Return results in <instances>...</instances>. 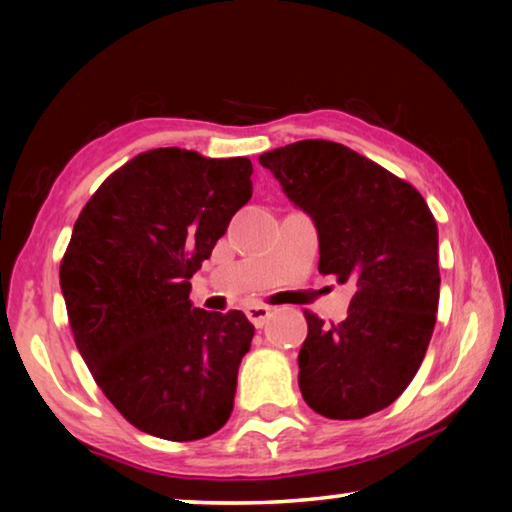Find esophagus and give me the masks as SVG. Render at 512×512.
Listing matches in <instances>:
<instances>
[{
  "label": "esophagus",
  "instance_id": "esophagus-1",
  "mask_svg": "<svg viewBox=\"0 0 512 512\" xmlns=\"http://www.w3.org/2000/svg\"><path fill=\"white\" fill-rule=\"evenodd\" d=\"M246 316L255 327H264L266 320L273 316V309L266 305H250V307H246Z\"/></svg>",
  "mask_w": 512,
  "mask_h": 512
}]
</instances>
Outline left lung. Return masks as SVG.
Here are the masks:
<instances>
[{"instance_id":"obj_1","label":"left lung","mask_w":512,"mask_h":512,"mask_svg":"<svg viewBox=\"0 0 512 512\" xmlns=\"http://www.w3.org/2000/svg\"><path fill=\"white\" fill-rule=\"evenodd\" d=\"M318 230V271L352 282L348 318L305 314L298 354L305 402L332 420H359L411 384L436 325L438 228L415 187L348 146L302 140L259 155Z\"/></svg>"}]
</instances>
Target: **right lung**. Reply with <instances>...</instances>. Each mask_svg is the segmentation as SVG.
<instances>
[{"mask_svg":"<svg viewBox=\"0 0 512 512\" xmlns=\"http://www.w3.org/2000/svg\"><path fill=\"white\" fill-rule=\"evenodd\" d=\"M248 158L153 149L103 180L60 264L69 325L103 395L176 443L228 422L255 327L192 307V275L253 196Z\"/></svg>","mask_w":512,"mask_h":512,"instance_id":"obj_1","label":"right lung"}]
</instances>
